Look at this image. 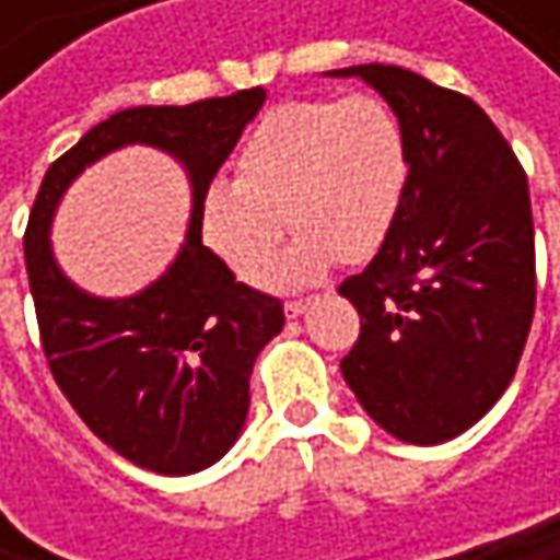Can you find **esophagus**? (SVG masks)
Segmentation results:
<instances>
[{
    "mask_svg": "<svg viewBox=\"0 0 560 560\" xmlns=\"http://www.w3.org/2000/svg\"><path fill=\"white\" fill-rule=\"evenodd\" d=\"M307 304H311V298H294V301H284V317H301L304 311H307Z\"/></svg>",
    "mask_w": 560,
    "mask_h": 560,
    "instance_id": "esophagus-1",
    "label": "esophagus"
}]
</instances>
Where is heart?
<instances>
[{
    "mask_svg": "<svg viewBox=\"0 0 560 560\" xmlns=\"http://www.w3.org/2000/svg\"><path fill=\"white\" fill-rule=\"evenodd\" d=\"M408 171L405 129L383 96L279 103L243 139L233 184L203 194L200 236L230 272L259 281L288 220L298 240L269 281L307 284L337 259L357 266L380 253L401 210Z\"/></svg>",
    "mask_w": 560,
    "mask_h": 560,
    "instance_id": "b5f03b06",
    "label": "heart"
}]
</instances>
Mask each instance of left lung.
<instances>
[{
    "instance_id": "left-lung-1",
    "label": "left lung",
    "mask_w": 560,
    "mask_h": 560,
    "mask_svg": "<svg viewBox=\"0 0 560 560\" xmlns=\"http://www.w3.org/2000/svg\"><path fill=\"white\" fill-rule=\"evenodd\" d=\"M366 80L408 139V187L373 262L340 284L360 340L340 373L405 444L477 424L515 376L535 314L528 180L493 119L464 93L392 63L327 70Z\"/></svg>"
}]
</instances>
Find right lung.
Here are the masks:
<instances>
[{
  "label": "right lung",
  "instance_id": "obj_1",
  "mask_svg": "<svg viewBox=\"0 0 560 560\" xmlns=\"http://www.w3.org/2000/svg\"><path fill=\"white\" fill-rule=\"evenodd\" d=\"M262 103L266 90L253 86L113 113L48 168L28 217L25 269L57 386L103 444L152 474L207 470L236 444L253 363L284 327L279 298L236 281L200 243V200ZM126 144L162 148L188 171L191 220L159 280L129 299H100L56 266L50 220L82 168Z\"/></svg>",
  "mask_w": 560,
  "mask_h": 560
}]
</instances>
